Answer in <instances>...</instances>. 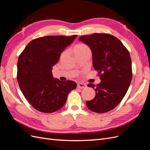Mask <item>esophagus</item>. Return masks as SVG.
<instances>
[{
  "label": "esophagus",
  "mask_w": 150,
  "mask_h": 150,
  "mask_svg": "<svg viewBox=\"0 0 150 150\" xmlns=\"http://www.w3.org/2000/svg\"><path fill=\"white\" fill-rule=\"evenodd\" d=\"M86 87H87V86L83 83H78V88L80 89H84V88H86Z\"/></svg>",
  "instance_id": "esophagus-1"
}]
</instances>
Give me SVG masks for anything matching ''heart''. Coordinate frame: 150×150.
<instances>
[{"label": "heart", "instance_id": "obj_1", "mask_svg": "<svg viewBox=\"0 0 150 150\" xmlns=\"http://www.w3.org/2000/svg\"><path fill=\"white\" fill-rule=\"evenodd\" d=\"M75 53L77 52H87V51H91L89 47L85 44H79L76 46L75 49Z\"/></svg>", "mask_w": 150, "mask_h": 150}]
</instances>
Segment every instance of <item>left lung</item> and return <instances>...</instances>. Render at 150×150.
I'll return each mask as SVG.
<instances>
[{
  "mask_svg": "<svg viewBox=\"0 0 150 150\" xmlns=\"http://www.w3.org/2000/svg\"><path fill=\"white\" fill-rule=\"evenodd\" d=\"M79 40L91 50L93 65L101 81L97 85L88 84L95 90L96 96L86 101V106L98 113L110 111L120 103L132 79L129 51L118 39L109 34L82 35Z\"/></svg>",
  "mask_w": 150,
  "mask_h": 150,
  "instance_id": "left-lung-1",
  "label": "left lung"
}]
</instances>
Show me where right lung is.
<instances>
[{"label":"right lung","mask_w":150,"mask_h":150,"mask_svg":"<svg viewBox=\"0 0 150 150\" xmlns=\"http://www.w3.org/2000/svg\"><path fill=\"white\" fill-rule=\"evenodd\" d=\"M76 37L47 35L35 39L19 56L17 79L24 96L36 110L51 113L60 110L69 93L76 88L74 81H61L52 74L61 52Z\"/></svg>","instance_id":"obj_1"}]
</instances>
